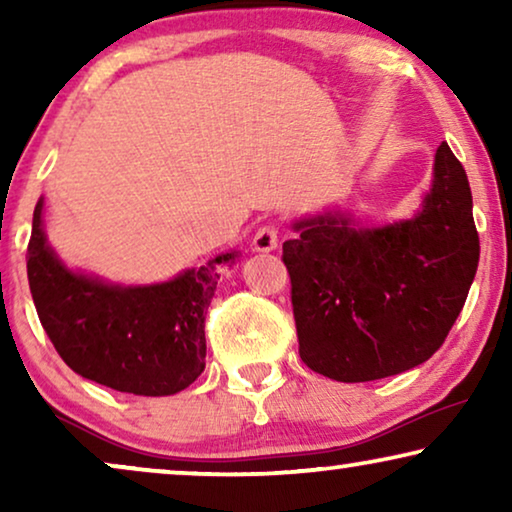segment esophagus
I'll return each instance as SVG.
<instances>
[{"label": "esophagus", "mask_w": 512, "mask_h": 512, "mask_svg": "<svg viewBox=\"0 0 512 512\" xmlns=\"http://www.w3.org/2000/svg\"><path fill=\"white\" fill-rule=\"evenodd\" d=\"M277 240H279V228L275 223H263V226L256 230L254 240H251V247L256 251H272L277 249Z\"/></svg>", "instance_id": "obj_1"}]
</instances>
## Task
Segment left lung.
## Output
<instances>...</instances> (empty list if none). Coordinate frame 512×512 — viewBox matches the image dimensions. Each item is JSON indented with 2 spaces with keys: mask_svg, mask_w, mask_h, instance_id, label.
<instances>
[{
  "mask_svg": "<svg viewBox=\"0 0 512 512\" xmlns=\"http://www.w3.org/2000/svg\"><path fill=\"white\" fill-rule=\"evenodd\" d=\"M282 261L300 359L338 382H370L431 359L466 303L480 261L473 195L445 142L415 219L375 230L342 216L293 226Z\"/></svg>",
  "mask_w": 512,
  "mask_h": 512,
  "instance_id": "1",
  "label": "left lung"
}]
</instances>
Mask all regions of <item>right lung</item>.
Segmentation results:
<instances>
[{
    "label": "right lung",
    "instance_id": "obj_1",
    "mask_svg": "<svg viewBox=\"0 0 512 512\" xmlns=\"http://www.w3.org/2000/svg\"><path fill=\"white\" fill-rule=\"evenodd\" d=\"M37 202L27 244V279L39 321L74 373L137 396H170L205 370V314L223 268L237 254L153 286H111L74 275L41 230Z\"/></svg>",
    "mask_w": 512,
    "mask_h": 512
}]
</instances>
